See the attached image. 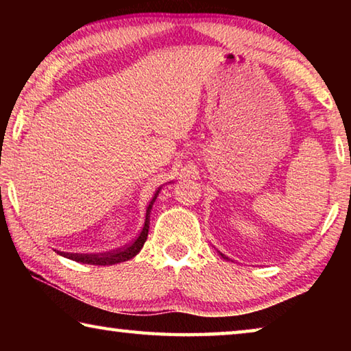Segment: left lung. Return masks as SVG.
<instances>
[{
  "label": "left lung",
  "mask_w": 351,
  "mask_h": 351,
  "mask_svg": "<svg viewBox=\"0 0 351 351\" xmlns=\"http://www.w3.org/2000/svg\"><path fill=\"white\" fill-rule=\"evenodd\" d=\"M221 255H223V254H221ZM223 257H224V255H223Z\"/></svg>",
  "instance_id": "1"
}]
</instances>
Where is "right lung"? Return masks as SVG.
<instances>
[{
	"mask_svg": "<svg viewBox=\"0 0 351 351\" xmlns=\"http://www.w3.org/2000/svg\"><path fill=\"white\" fill-rule=\"evenodd\" d=\"M159 192H161V187H158L156 193H154V197L152 198L150 203L147 206V213H145V223H144V228L139 232V235L136 237V239L127 245L125 247L122 249H117L114 252H106V254H71V252H60V255L63 257H66L69 260H74V261H79V263H86V265H99V266H105V265H116V263H122V261H127L130 258H133L134 255H138L139 251L144 246V243L147 240V235H148V228H150V212H152V207L153 203L156 201Z\"/></svg>",
	"mask_w": 351,
	"mask_h": 351,
	"instance_id": "right-lung-1",
	"label": "right lung"
}]
</instances>
